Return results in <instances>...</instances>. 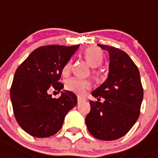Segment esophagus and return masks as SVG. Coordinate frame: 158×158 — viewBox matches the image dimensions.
<instances>
[{
	"label": "esophagus",
	"instance_id": "1",
	"mask_svg": "<svg viewBox=\"0 0 158 158\" xmlns=\"http://www.w3.org/2000/svg\"><path fill=\"white\" fill-rule=\"evenodd\" d=\"M77 101H78V104H80L81 102H83V99H82L81 97H78V99H77Z\"/></svg>",
	"mask_w": 158,
	"mask_h": 158
}]
</instances>
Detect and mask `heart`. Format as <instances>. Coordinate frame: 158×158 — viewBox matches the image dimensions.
<instances>
[{
    "instance_id": "b5f03b06",
    "label": "heart",
    "mask_w": 158,
    "mask_h": 158,
    "mask_svg": "<svg viewBox=\"0 0 158 158\" xmlns=\"http://www.w3.org/2000/svg\"><path fill=\"white\" fill-rule=\"evenodd\" d=\"M84 57L89 65L92 67H97L99 66L103 61V52L100 48L97 47H90L88 48L84 52ZM72 66V60L70 59L66 63L63 68V74L66 75L70 72ZM94 74L96 75H99V73L94 70ZM92 87V83L88 79H81L78 77L70 78L66 81V88L68 91L72 92L79 96H83L86 92L89 90Z\"/></svg>"
}]
</instances>
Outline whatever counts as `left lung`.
<instances>
[{
    "label": "left lung",
    "mask_w": 158,
    "mask_h": 158,
    "mask_svg": "<svg viewBox=\"0 0 158 158\" xmlns=\"http://www.w3.org/2000/svg\"><path fill=\"white\" fill-rule=\"evenodd\" d=\"M97 45L110 56L108 78L92 92L85 118L88 131L101 140H114L125 135L139 118L143 91L135 64L124 51L112 46ZM104 98V102L100 98Z\"/></svg>",
    "instance_id": "1"
}]
</instances>
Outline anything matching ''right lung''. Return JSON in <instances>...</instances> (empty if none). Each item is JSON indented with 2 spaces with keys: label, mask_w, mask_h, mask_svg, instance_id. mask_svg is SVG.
Returning <instances> with one entry per match:
<instances>
[{
  "label": "right lung",
  "mask_w": 158,
  "mask_h": 158,
  "mask_svg": "<svg viewBox=\"0 0 158 158\" xmlns=\"http://www.w3.org/2000/svg\"><path fill=\"white\" fill-rule=\"evenodd\" d=\"M79 44L47 45L35 49L19 66L10 88L15 118L26 132L37 138L49 137L62 127L66 114L77 105L70 91L55 99L48 93L52 86L61 91L62 70Z\"/></svg>",
  "instance_id": "obj_1"
}]
</instances>
